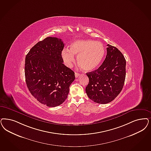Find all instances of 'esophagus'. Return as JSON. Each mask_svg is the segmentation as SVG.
Here are the masks:
<instances>
[{"label":"esophagus","instance_id":"esophagus-1","mask_svg":"<svg viewBox=\"0 0 151 151\" xmlns=\"http://www.w3.org/2000/svg\"><path fill=\"white\" fill-rule=\"evenodd\" d=\"M75 78H78V76H79L80 73H79L75 72Z\"/></svg>","mask_w":151,"mask_h":151}]
</instances>
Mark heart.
Instances as JSON below:
<instances>
[{
  "mask_svg": "<svg viewBox=\"0 0 151 151\" xmlns=\"http://www.w3.org/2000/svg\"><path fill=\"white\" fill-rule=\"evenodd\" d=\"M105 53L103 44L93 40H78L70 46V49L65 48L61 56L65 63L71 66L75 61L74 55L77 57L78 66L83 70L88 72L98 68L102 62Z\"/></svg>",
  "mask_w": 151,
  "mask_h": 151,
  "instance_id": "b5f03b06",
  "label": "heart"
}]
</instances>
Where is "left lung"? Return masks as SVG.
<instances>
[{
    "instance_id": "1",
    "label": "left lung",
    "mask_w": 151,
    "mask_h": 151,
    "mask_svg": "<svg viewBox=\"0 0 151 151\" xmlns=\"http://www.w3.org/2000/svg\"><path fill=\"white\" fill-rule=\"evenodd\" d=\"M107 54L102 65L86 73L89 79L86 87L88 98L99 104H107L119 94L124 84L126 61L116 47L107 45Z\"/></svg>"
}]
</instances>
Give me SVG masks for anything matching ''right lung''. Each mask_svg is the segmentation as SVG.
<instances>
[{"mask_svg": "<svg viewBox=\"0 0 151 151\" xmlns=\"http://www.w3.org/2000/svg\"><path fill=\"white\" fill-rule=\"evenodd\" d=\"M62 40L48 37L38 42L26 55L25 78L32 95L49 107L58 106L67 99L75 73L63 63Z\"/></svg>", "mask_w": 151, "mask_h": 151, "instance_id": "right-lung-1", "label": "right lung"}]
</instances>
